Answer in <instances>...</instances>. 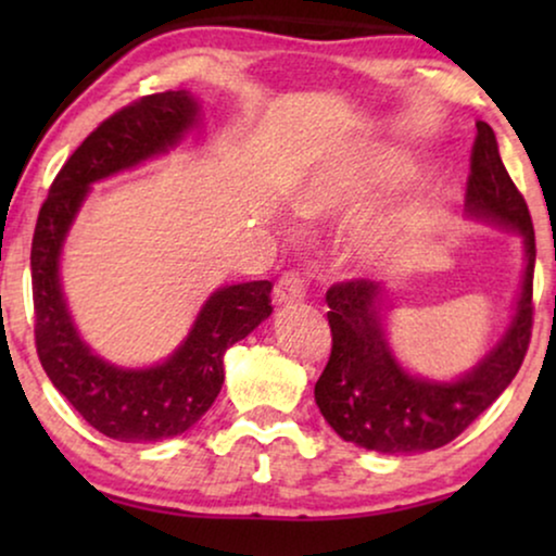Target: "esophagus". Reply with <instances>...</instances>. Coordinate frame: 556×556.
Returning a JSON list of instances; mask_svg holds the SVG:
<instances>
[{"label": "esophagus", "mask_w": 556, "mask_h": 556, "mask_svg": "<svg viewBox=\"0 0 556 556\" xmlns=\"http://www.w3.org/2000/svg\"><path fill=\"white\" fill-rule=\"evenodd\" d=\"M306 295V280L299 270H288L278 278L276 288H273V301L276 303H293Z\"/></svg>", "instance_id": "1"}]
</instances>
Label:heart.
<instances>
[{
  "label": "heart",
  "instance_id": "b5f03b06",
  "mask_svg": "<svg viewBox=\"0 0 556 556\" xmlns=\"http://www.w3.org/2000/svg\"><path fill=\"white\" fill-rule=\"evenodd\" d=\"M349 197H352V187H346L341 179H321L316 185H311L308 192L303 194L301 212L308 217L326 215V212L341 207Z\"/></svg>",
  "mask_w": 556,
  "mask_h": 556
}]
</instances>
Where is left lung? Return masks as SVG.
<instances>
[{"label": "left lung", "mask_w": 556, "mask_h": 556, "mask_svg": "<svg viewBox=\"0 0 556 556\" xmlns=\"http://www.w3.org/2000/svg\"><path fill=\"white\" fill-rule=\"evenodd\" d=\"M466 187L468 210L523 235L527 273L519 306L501 344L453 384L409 377L394 362L382 331L377 299L382 286L367 278L333 283L326 291L331 356L316 382V405L349 443L377 453L435 451L460 435L511 384L527 356L534 326V225L527 200L498 156L493 128L476 124Z\"/></svg>", "instance_id": "8db88e82"}]
</instances>
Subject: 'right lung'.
Wrapping results in <instances>:
<instances>
[{
  "label": "right lung",
  "instance_id": "right-lung-1",
  "mask_svg": "<svg viewBox=\"0 0 556 556\" xmlns=\"http://www.w3.org/2000/svg\"><path fill=\"white\" fill-rule=\"evenodd\" d=\"M194 116L192 96L164 90L136 98L105 118L52 179L33 235L35 346L42 369L90 428L124 443L164 440L192 428L223 390L227 349L273 311L270 280L219 288L185 344L151 369H118L98 359L67 316L58 255L88 185L174 147Z\"/></svg>",
  "mask_w": 556,
  "mask_h": 556
}]
</instances>
